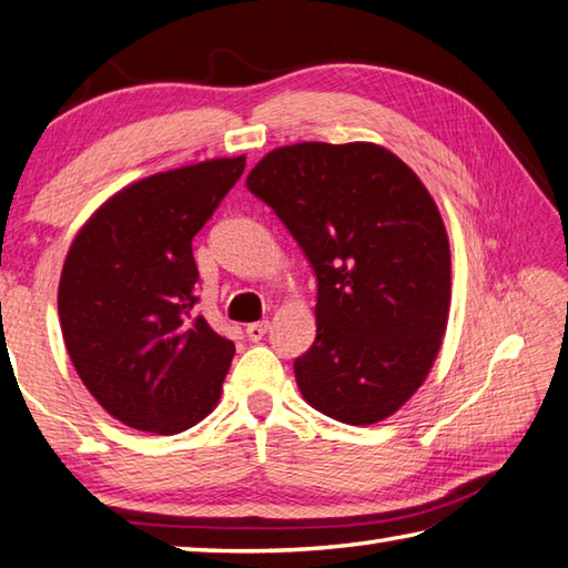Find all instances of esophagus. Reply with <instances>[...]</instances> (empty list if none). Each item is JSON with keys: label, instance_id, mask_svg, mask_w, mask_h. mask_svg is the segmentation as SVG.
Listing matches in <instances>:
<instances>
[{"label": "esophagus", "instance_id": "esophagus-1", "mask_svg": "<svg viewBox=\"0 0 568 568\" xmlns=\"http://www.w3.org/2000/svg\"><path fill=\"white\" fill-rule=\"evenodd\" d=\"M247 338L250 341H262L266 336V331H270V321H254V324H247Z\"/></svg>", "mask_w": 568, "mask_h": 568}]
</instances>
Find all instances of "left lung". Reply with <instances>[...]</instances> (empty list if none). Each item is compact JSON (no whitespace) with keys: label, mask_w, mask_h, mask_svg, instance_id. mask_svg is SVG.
I'll use <instances>...</instances> for the list:
<instances>
[{"label":"left lung","mask_w":568,"mask_h":568,"mask_svg":"<svg viewBox=\"0 0 568 568\" xmlns=\"http://www.w3.org/2000/svg\"><path fill=\"white\" fill-rule=\"evenodd\" d=\"M316 274V338L294 361L306 403L346 425L420 388L450 312V244L430 192L373 143H296L247 175Z\"/></svg>","instance_id":"8db88e82"}]
</instances>
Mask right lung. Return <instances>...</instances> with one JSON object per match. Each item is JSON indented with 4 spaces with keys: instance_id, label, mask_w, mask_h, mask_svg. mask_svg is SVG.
<instances>
[{
    "instance_id": "1",
    "label": "right lung",
    "mask_w": 568,
    "mask_h": 568,
    "mask_svg": "<svg viewBox=\"0 0 568 568\" xmlns=\"http://www.w3.org/2000/svg\"><path fill=\"white\" fill-rule=\"evenodd\" d=\"M244 173V155L123 187L63 262L59 318L85 388L128 427L175 435L220 400L234 344L192 314V237Z\"/></svg>"
}]
</instances>
